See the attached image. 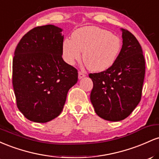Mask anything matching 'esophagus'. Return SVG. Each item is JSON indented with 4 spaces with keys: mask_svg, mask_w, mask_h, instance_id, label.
Instances as JSON below:
<instances>
[{
    "mask_svg": "<svg viewBox=\"0 0 159 159\" xmlns=\"http://www.w3.org/2000/svg\"><path fill=\"white\" fill-rule=\"evenodd\" d=\"M85 76H86V74L84 72H82V71H79V72H78V78H79V79L85 77Z\"/></svg>",
    "mask_w": 159,
    "mask_h": 159,
    "instance_id": "esophagus-1",
    "label": "esophagus"
}]
</instances>
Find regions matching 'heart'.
Returning <instances> with one entry per match:
<instances>
[{"mask_svg": "<svg viewBox=\"0 0 159 159\" xmlns=\"http://www.w3.org/2000/svg\"><path fill=\"white\" fill-rule=\"evenodd\" d=\"M122 48L121 40L108 30L97 27H84L78 29L72 39L63 43V57L69 65L81 60L90 70L103 72L112 66Z\"/></svg>", "mask_w": 159, "mask_h": 159, "instance_id": "1", "label": "heart"}]
</instances>
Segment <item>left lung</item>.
Masks as SVG:
<instances>
[{"mask_svg": "<svg viewBox=\"0 0 159 159\" xmlns=\"http://www.w3.org/2000/svg\"><path fill=\"white\" fill-rule=\"evenodd\" d=\"M123 46L114 65L103 72L89 74L93 87L90 101L96 114L109 121L128 117L141 99L145 59L139 42L126 29Z\"/></svg>", "mask_w": 159, "mask_h": 159, "instance_id": "obj_1", "label": "left lung"}]
</instances>
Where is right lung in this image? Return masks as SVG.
I'll use <instances>...</instances> for the list:
<instances>
[{
	"mask_svg": "<svg viewBox=\"0 0 159 159\" xmlns=\"http://www.w3.org/2000/svg\"><path fill=\"white\" fill-rule=\"evenodd\" d=\"M62 29L48 25L23 36L14 52L12 86L16 105L27 120L47 123L63 111L78 70L62 58Z\"/></svg>",
	"mask_w": 159,
	"mask_h": 159,
	"instance_id": "obj_1",
	"label": "right lung"
}]
</instances>
